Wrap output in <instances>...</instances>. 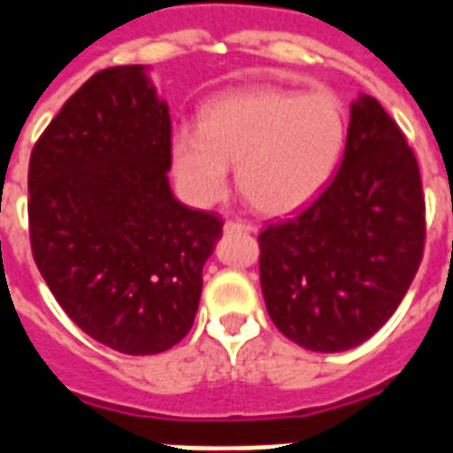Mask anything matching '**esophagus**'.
<instances>
[{
    "mask_svg": "<svg viewBox=\"0 0 453 453\" xmlns=\"http://www.w3.org/2000/svg\"><path fill=\"white\" fill-rule=\"evenodd\" d=\"M227 234L230 233H256V227L251 223H244V220H226V227H223Z\"/></svg>",
    "mask_w": 453,
    "mask_h": 453,
    "instance_id": "34e87169",
    "label": "esophagus"
}]
</instances>
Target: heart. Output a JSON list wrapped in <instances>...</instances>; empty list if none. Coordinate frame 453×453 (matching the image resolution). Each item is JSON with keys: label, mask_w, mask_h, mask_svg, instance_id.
<instances>
[{"label": "heart", "mask_w": 453, "mask_h": 453, "mask_svg": "<svg viewBox=\"0 0 453 453\" xmlns=\"http://www.w3.org/2000/svg\"><path fill=\"white\" fill-rule=\"evenodd\" d=\"M345 145V115L329 94L254 87L206 105L199 129H178L171 162L192 202L227 190V166L256 211L284 216L305 206L334 176Z\"/></svg>", "instance_id": "heart-1"}]
</instances>
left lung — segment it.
<instances>
[{
    "label": "left lung",
    "mask_w": 453,
    "mask_h": 453,
    "mask_svg": "<svg viewBox=\"0 0 453 453\" xmlns=\"http://www.w3.org/2000/svg\"><path fill=\"white\" fill-rule=\"evenodd\" d=\"M270 319L312 352H341L390 319L418 273L426 197L414 150L372 96L350 110L336 176L258 234Z\"/></svg>",
    "instance_id": "obj_1"
}]
</instances>
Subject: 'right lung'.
I'll return each mask as SVG.
<instances>
[{
	"label": "right lung",
	"instance_id": "1",
	"mask_svg": "<svg viewBox=\"0 0 453 453\" xmlns=\"http://www.w3.org/2000/svg\"><path fill=\"white\" fill-rule=\"evenodd\" d=\"M171 117L143 65L96 73L32 148V258L67 317L124 355L183 341L223 234L169 188Z\"/></svg>",
	"mask_w": 453,
	"mask_h": 453
}]
</instances>
